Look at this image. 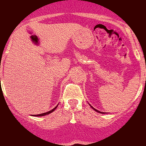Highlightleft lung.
<instances>
[{"instance_id":"left-lung-1","label":"left lung","mask_w":146,"mask_h":146,"mask_svg":"<svg viewBox=\"0 0 146 146\" xmlns=\"http://www.w3.org/2000/svg\"><path fill=\"white\" fill-rule=\"evenodd\" d=\"M92 108H93V107H92ZM93 109H94V108H93ZM94 110H95V111H97L98 113H101V112H99V111H98V110H95V109H94Z\"/></svg>"}]
</instances>
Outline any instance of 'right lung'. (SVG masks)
Returning a JSON list of instances; mask_svg holds the SVG:
<instances>
[{"label":"right lung","instance_id":"add662e5","mask_svg":"<svg viewBox=\"0 0 146 146\" xmlns=\"http://www.w3.org/2000/svg\"><path fill=\"white\" fill-rule=\"evenodd\" d=\"M57 106H55V107L54 108V109H52L51 110H50V111H48V112H47V113H41V114H38V115H36V116H45V115H48V114H49V113H52L53 111H54V110L57 108Z\"/></svg>","mask_w":146,"mask_h":146}]
</instances>
